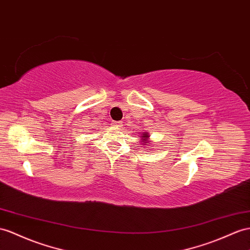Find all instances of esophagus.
<instances>
[{
	"label": "esophagus",
	"instance_id": "esophagus-1",
	"mask_svg": "<svg viewBox=\"0 0 250 250\" xmlns=\"http://www.w3.org/2000/svg\"><path fill=\"white\" fill-rule=\"evenodd\" d=\"M112 125L115 127H121V126H123V123H121V121H113Z\"/></svg>",
	"mask_w": 250,
	"mask_h": 250
}]
</instances>
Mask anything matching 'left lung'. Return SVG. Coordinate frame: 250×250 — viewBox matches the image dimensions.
Returning a JSON list of instances; mask_svg holds the SVG:
<instances>
[{"instance_id": "obj_1", "label": "left lung", "mask_w": 250, "mask_h": 250, "mask_svg": "<svg viewBox=\"0 0 250 250\" xmlns=\"http://www.w3.org/2000/svg\"><path fill=\"white\" fill-rule=\"evenodd\" d=\"M140 134H142V135H140V138H142V144L144 146L152 145V142H150V140H149L150 135H149L148 132H140Z\"/></svg>"}]
</instances>
